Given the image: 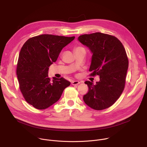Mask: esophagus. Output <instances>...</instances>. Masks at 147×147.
I'll return each instance as SVG.
<instances>
[{
    "label": "esophagus",
    "instance_id": "34e87169",
    "mask_svg": "<svg viewBox=\"0 0 147 147\" xmlns=\"http://www.w3.org/2000/svg\"><path fill=\"white\" fill-rule=\"evenodd\" d=\"M79 84H80V82L78 81H73L71 82V84L73 86H76V85Z\"/></svg>",
    "mask_w": 147,
    "mask_h": 147
}]
</instances>
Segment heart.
I'll use <instances>...</instances> for the list:
<instances>
[{
  "mask_svg": "<svg viewBox=\"0 0 147 147\" xmlns=\"http://www.w3.org/2000/svg\"><path fill=\"white\" fill-rule=\"evenodd\" d=\"M83 48L82 47H77L75 48V51H78V50H80V49H82Z\"/></svg>",
  "mask_w": 147,
  "mask_h": 147,
  "instance_id": "heart-1",
  "label": "heart"
}]
</instances>
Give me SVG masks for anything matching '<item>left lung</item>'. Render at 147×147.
I'll return each instance as SVG.
<instances>
[{"label":"left lung","instance_id":"8db88e82","mask_svg":"<svg viewBox=\"0 0 147 147\" xmlns=\"http://www.w3.org/2000/svg\"><path fill=\"white\" fill-rule=\"evenodd\" d=\"M78 40L92 53L90 76L98 75L100 78L95 85L89 81L85 82L89 90L83 100L95 110L107 109L115 103L124 90L129 67L126 52L116 37L106 34L82 35Z\"/></svg>","mask_w":147,"mask_h":147}]
</instances>
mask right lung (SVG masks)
Returning a JSON list of instances; mask_svg holds the SVG:
<instances>
[{"instance_id": "right-lung-1", "label": "right lung", "mask_w": 147, "mask_h": 147, "mask_svg": "<svg viewBox=\"0 0 147 147\" xmlns=\"http://www.w3.org/2000/svg\"><path fill=\"white\" fill-rule=\"evenodd\" d=\"M74 38L42 34L28 39L22 48L16 71L20 89L25 100L35 108H49L70 85V81L63 77H53L51 80L48 70L62 49Z\"/></svg>"}]
</instances>
